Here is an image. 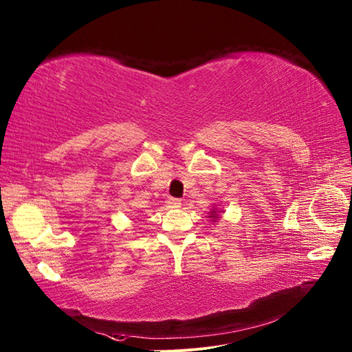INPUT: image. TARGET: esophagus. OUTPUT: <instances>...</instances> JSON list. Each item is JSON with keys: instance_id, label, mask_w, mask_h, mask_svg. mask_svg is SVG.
<instances>
[{"instance_id": "esophagus-1", "label": "esophagus", "mask_w": 352, "mask_h": 352, "mask_svg": "<svg viewBox=\"0 0 352 352\" xmlns=\"http://www.w3.org/2000/svg\"><path fill=\"white\" fill-rule=\"evenodd\" d=\"M166 204H168L169 208H179V207H182V201H179L178 198H168Z\"/></svg>"}]
</instances>
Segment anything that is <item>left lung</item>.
Returning a JSON list of instances; mask_svg holds the SVG:
<instances>
[{
	"label": "left lung",
	"mask_w": 352,
	"mask_h": 352,
	"mask_svg": "<svg viewBox=\"0 0 352 352\" xmlns=\"http://www.w3.org/2000/svg\"><path fill=\"white\" fill-rule=\"evenodd\" d=\"M217 213H219L217 210H211V211H210V214H211V216H208V217H211V219H213L214 222H216V219H217Z\"/></svg>",
	"instance_id": "obj_1"
}]
</instances>
